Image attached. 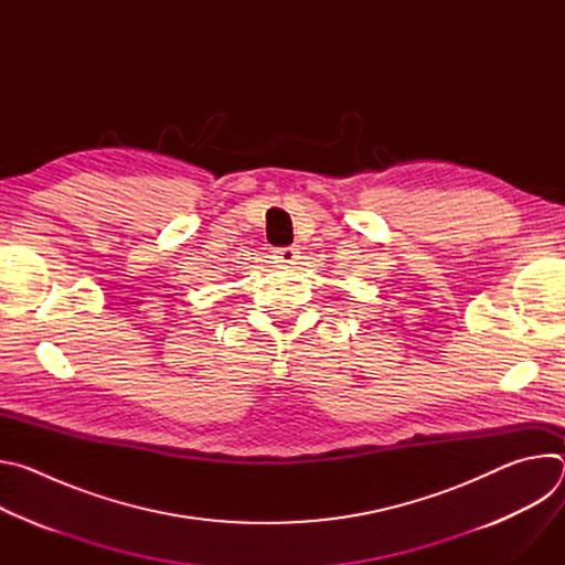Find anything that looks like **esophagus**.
Masks as SVG:
<instances>
[{"instance_id":"1","label":"esophagus","mask_w":565,"mask_h":565,"mask_svg":"<svg viewBox=\"0 0 565 565\" xmlns=\"http://www.w3.org/2000/svg\"><path fill=\"white\" fill-rule=\"evenodd\" d=\"M273 257L279 264H295L297 262V248L295 246H286V248H273Z\"/></svg>"}]
</instances>
